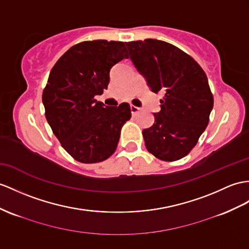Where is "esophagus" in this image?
I'll return each instance as SVG.
<instances>
[{"label": "esophagus", "instance_id": "esophagus-1", "mask_svg": "<svg viewBox=\"0 0 249 249\" xmlns=\"http://www.w3.org/2000/svg\"><path fill=\"white\" fill-rule=\"evenodd\" d=\"M130 108H131V113H132L133 115L136 114V113H138V112H139V110H141V108L137 107H135V106H131V107H130Z\"/></svg>", "mask_w": 249, "mask_h": 249}]
</instances>
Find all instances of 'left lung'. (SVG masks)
Masks as SVG:
<instances>
[{
    "instance_id": "left-lung-1",
    "label": "left lung",
    "mask_w": 249,
    "mask_h": 249,
    "mask_svg": "<svg viewBox=\"0 0 249 249\" xmlns=\"http://www.w3.org/2000/svg\"><path fill=\"white\" fill-rule=\"evenodd\" d=\"M130 59L154 93L163 92L154 124L142 131L145 147L157 159H183L196 144L209 123L213 96L201 66L165 41H132Z\"/></svg>"
}]
</instances>
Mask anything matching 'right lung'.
<instances>
[{
	"label": "right lung",
	"mask_w": 249,
	"mask_h": 249,
	"mask_svg": "<svg viewBox=\"0 0 249 249\" xmlns=\"http://www.w3.org/2000/svg\"><path fill=\"white\" fill-rule=\"evenodd\" d=\"M124 58L129 56L124 42L86 41L71 47L51 71L42 95L45 116L64 150L78 161L108 159L131 118L126 102L105 107L95 99L107 89L112 66Z\"/></svg>",
	"instance_id": "right-lung-1"
}]
</instances>
